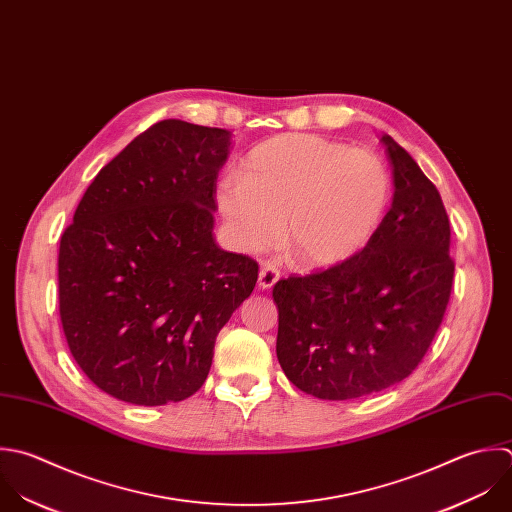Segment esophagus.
<instances>
[{
	"label": "esophagus",
	"mask_w": 512,
	"mask_h": 512,
	"mask_svg": "<svg viewBox=\"0 0 512 512\" xmlns=\"http://www.w3.org/2000/svg\"><path fill=\"white\" fill-rule=\"evenodd\" d=\"M279 277H281V273L273 263H263L261 271H259V287L271 289L279 281Z\"/></svg>",
	"instance_id": "1"
}]
</instances>
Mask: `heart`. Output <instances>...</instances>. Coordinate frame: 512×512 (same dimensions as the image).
<instances>
[{
    "mask_svg": "<svg viewBox=\"0 0 512 512\" xmlns=\"http://www.w3.org/2000/svg\"><path fill=\"white\" fill-rule=\"evenodd\" d=\"M391 175L381 157L311 133L275 137L249 153L241 175L217 185V207L231 241L245 253L281 233L291 259L331 267L361 251L379 229Z\"/></svg>",
    "mask_w": 512,
    "mask_h": 512,
    "instance_id": "b5f03b06",
    "label": "heart"
}]
</instances>
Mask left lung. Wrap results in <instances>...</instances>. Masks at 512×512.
<instances>
[{
	"label": "left lung",
	"mask_w": 512,
	"mask_h": 512,
	"mask_svg": "<svg viewBox=\"0 0 512 512\" xmlns=\"http://www.w3.org/2000/svg\"><path fill=\"white\" fill-rule=\"evenodd\" d=\"M393 203L363 251L277 281V359L287 379L325 401L359 399L407 379L439 331L453 287L451 225L437 187L383 135Z\"/></svg>",
	"instance_id": "8db88e82"
}]
</instances>
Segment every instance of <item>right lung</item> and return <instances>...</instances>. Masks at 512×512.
<instances>
[{
  "mask_svg": "<svg viewBox=\"0 0 512 512\" xmlns=\"http://www.w3.org/2000/svg\"><path fill=\"white\" fill-rule=\"evenodd\" d=\"M227 129L165 119L137 135L83 193L57 257L69 351L103 393L143 407L205 383L217 333L259 265L213 237Z\"/></svg>",
  "mask_w": 512,
  "mask_h": 512,
  "instance_id": "add662e5",
  "label": "right lung"
}]
</instances>
